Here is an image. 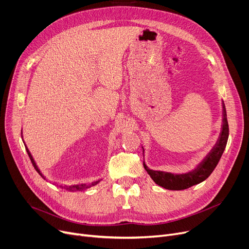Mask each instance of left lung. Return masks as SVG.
I'll use <instances>...</instances> for the list:
<instances>
[{
    "label": "left lung",
    "mask_w": 249,
    "mask_h": 249,
    "mask_svg": "<svg viewBox=\"0 0 249 249\" xmlns=\"http://www.w3.org/2000/svg\"><path fill=\"white\" fill-rule=\"evenodd\" d=\"M222 107H223V121H222L223 124H222V131L220 133V137L211 152L206 156V159L195 171L186 175H173L163 172L152 171V169H149L145 165V163H143L145 171L155 181V184H158L159 186L167 190L180 191L200 184V182L205 180L212 174V172L217 166L222 154L224 152L229 136V126L224 102L222 103Z\"/></svg>",
    "instance_id": "left-lung-1"
}]
</instances>
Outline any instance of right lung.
Here are the masks:
<instances>
[{
    "mask_svg": "<svg viewBox=\"0 0 249 249\" xmlns=\"http://www.w3.org/2000/svg\"><path fill=\"white\" fill-rule=\"evenodd\" d=\"M26 151H27V153H28V155H29V158H30V160H31V162H32V164H33V166H34V168L36 169V172L40 175L44 179H45V178H44V176L41 174V172L39 171V168L37 167V165H36V163H35V161H34V160H33V158H32V155H31V153L29 152V150H28V148H27V146H26ZM98 182H100V180H96V181H93L91 182V184H89V185H86V184H80V185H71V186H69V187H67L65 189H67L68 191H70V192H75V191H82V190H85V189H88V188H89V187H93V186H96Z\"/></svg>",
    "mask_w": 249,
    "mask_h": 249,
    "instance_id": "add662e5",
    "label": "right lung"
}]
</instances>
